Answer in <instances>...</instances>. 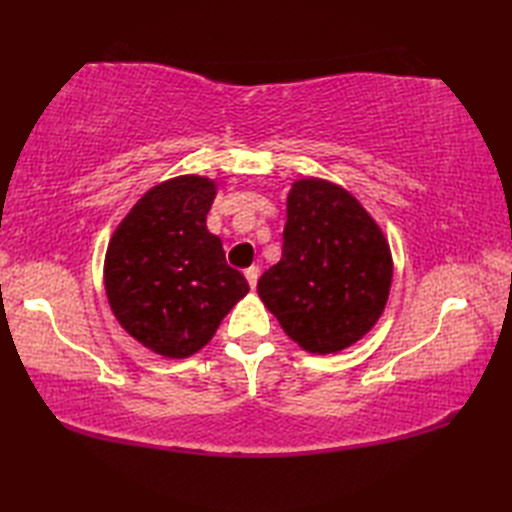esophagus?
Listing matches in <instances>:
<instances>
[{"label":"esophagus","instance_id":"34e87169","mask_svg":"<svg viewBox=\"0 0 512 512\" xmlns=\"http://www.w3.org/2000/svg\"><path fill=\"white\" fill-rule=\"evenodd\" d=\"M244 277H246V281L250 284V288H255L257 286V279H259V268L257 266L246 268L244 270Z\"/></svg>","mask_w":512,"mask_h":512}]
</instances>
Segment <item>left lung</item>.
Returning <instances> with one entry per match:
<instances>
[{"mask_svg":"<svg viewBox=\"0 0 512 512\" xmlns=\"http://www.w3.org/2000/svg\"><path fill=\"white\" fill-rule=\"evenodd\" d=\"M391 277L389 242L350 191L321 178L292 182L281 259L257 281L292 341L312 354L361 341L387 306Z\"/></svg>","mask_w":512,"mask_h":512,"instance_id":"left-lung-1","label":"left lung"}]
</instances>
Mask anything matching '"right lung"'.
I'll list each match as a JSON object with an SVG mask.
<instances>
[{
    "label": "right lung",
    "mask_w": 512,
    "mask_h": 512,
    "mask_svg": "<svg viewBox=\"0 0 512 512\" xmlns=\"http://www.w3.org/2000/svg\"><path fill=\"white\" fill-rule=\"evenodd\" d=\"M217 184L178 176L151 187L107 244L103 281L123 330L165 358H187L213 339L246 297L248 281L226 264L206 213Z\"/></svg>",
    "instance_id": "obj_1"
}]
</instances>
